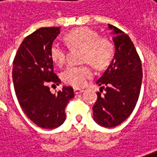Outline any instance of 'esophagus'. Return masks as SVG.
Listing matches in <instances>:
<instances>
[{"instance_id": "obj_1", "label": "esophagus", "mask_w": 157, "mask_h": 157, "mask_svg": "<svg viewBox=\"0 0 157 157\" xmlns=\"http://www.w3.org/2000/svg\"><path fill=\"white\" fill-rule=\"evenodd\" d=\"M74 91H75V94H81V93H82V92L84 91L83 90H81V89H77V88H75L74 89Z\"/></svg>"}]
</instances>
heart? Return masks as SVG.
<instances>
[{
	"mask_svg": "<svg viewBox=\"0 0 157 157\" xmlns=\"http://www.w3.org/2000/svg\"><path fill=\"white\" fill-rule=\"evenodd\" d=\"M65 42L70 48H82V62L90 63L98 69H105L111 64L114 54V45L108 38L99 37L96 31L89 27H79L65 35ZM50 55L56 65L64 63L66 48L58 43H52ZM93 72L89 66H68L63 72L65 82L75 87H83L92 78Z\"/></svg>",
	"mask_w": 157,
	"mask_h": 157,
	"instance_id": "1",
	"label": "heart"
}]
</instances>
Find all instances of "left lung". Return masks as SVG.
Instances as JSON below:
<instances>
[{"label":"left lung","mask_w":157,"mask_h":157,"mask_svg":"<svg viewBox=\"0 0 157 157\" xmlns=\"http://www.w3.org/2000/svg\"><path fill=\"white\" fill-rule=\"evenodd\" d=\"M108 26L113 30L115 54L112 63L97 81L101 89L92 109L93 119L98 125L113 127L133 113L140 95L142 67L130 38L112 24ZM103 89L105 94H101Z\"/></svg>","instance_id":"8db88e82"}]
</instances>
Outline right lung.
I'll list each match as a JSON object with an SVG mask.
<instances>
[{
    "label": "right lung",
    "mask_w": 157,
    "mask_h": 157,
    "mask_svg": "<svg viewBox=\"0 0 157 157\" xmlns=\"http://www.w3.org/2000/svg\"><path fill=\"white\" fill-rule=\"evenodd\" d=\"M59 27L40 28L27 36L13 61L12 78L17 100L26 116L39 127L53 129L66 119L65 108L75 97L72 87L52 94L48 83H60L53 72L50 48Z\"/></svg>",
    "instance_id": "add662e5"
}]
</instances>
